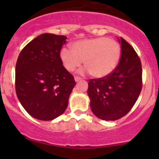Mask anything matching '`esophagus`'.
I'll list each match as a JSON object with an SVG mask.
<instances>
[{
	"label": "esophagus",
	"mask_w": 159,
	"mask_h": 159,
	"mask_svg": "<svg viewBox=\"0 0 159 159\" xmlns=\"http://www.w3.org/2000/svg\"><path fill=\"white\" fill-rule=\"evenodd\" d=\"M75 80L76 81V82H79L80 80H82V78L80 76H75Z\"/></svg>",
	"instance_id": "obj_1"
}]
</instances>
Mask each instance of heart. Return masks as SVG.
I'll use <instances>...</instances> for the list:
<instances>
[{"label":"heart","instance_id":"heart-1","mask_svg":"<svg viewBox=\"0 0 159 159\" xmlns=\"http://www.w3.org/2000/svg\"><path fill=\"white\" fill-rule=\"evenodd\" d=\"M71 49L72 51L64 48L60 52L66 69L75 71L84 60V66L90 75L95 78H102L113 72L121 57L119 43L107 37L79 40L71 44Z\"/></svg>","mask_w":159,"mask_h":159}]
</instances>
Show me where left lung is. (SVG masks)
Segmentation results:
<instances>
[{
    "mask_svg": "<svg viewBox=\"0 0 159 159\" xmlns=\"http://www.w3.org/2000/svg\"><path fill=\"white\" fill-rule=\"evenodd\" d=\"M121 57L110 75L88 80V94L95 116L115 121L125 116L137 101L143 88L139 57L128 42L120 38Z\"/></svg>",
    "mask_w": 159,
    "mask_h": 159,
    "instance_id": "8db88e82",
    "label": "left lung"
}]
</instances>
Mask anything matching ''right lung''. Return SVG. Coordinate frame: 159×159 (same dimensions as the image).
<instances>
[{"label": "right lung", "instance_id": "obj_1", "mask_svg": "<svg viewBox=\"0 0 159 159\" xmlns=\"http://www.w3.org/2000/svg\"><path fill=\"white\" fill-rule=\"evenodd\" d=\"M65 36L43 33L29 42L18 57L15 73L16 95L35 119L48 121L61 116L75 85L63 66L60 51Z\"/></svg>", "mask_w": 159, "mask_h": 159}]
</instances>
